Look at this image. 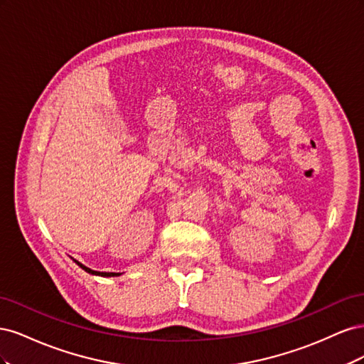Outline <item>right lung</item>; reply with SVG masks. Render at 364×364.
<instances>
[{
    "label": "right lung",
    "mask_w": 364,
    "mask_h": 364,
    "mask_svg": "<svg viewBox=\"0 0 364 364\" xmlns=\"http://www.w3.org/2000/svg\"><path fill=\"white\" fill-rule=\"evenodd\" d=\"M77 264H79V266H80L85 272L92 273V274H98V277H118V274H119V273H114V272H97V270H92V269H90V267L83 266V264L79 262V261H77Z\"/></svg>",
    "instance_id": "right-lung-1"
}]
</instances>
